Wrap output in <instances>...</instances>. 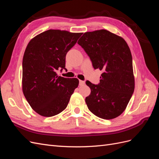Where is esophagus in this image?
<instances>
[{
	"label": "esophagus",
	"mask_w": 159,
	"mask_h": 159,
	"mask_svg": "<svg viewBox=\"0 0 159 159\" xmlns=\"http://www.w3.org/2000/svg\"><path fill=\"white\" fill-rule=\"evenodd\" d=\"M80 85H84L85 84V81H82V80H80Z\"/></svg>",
	"instance_id": "esophagus-1"
}]
</instances>
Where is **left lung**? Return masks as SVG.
<instances>
[{"label":"left lung","instance_id":"left-lung-1","mask_svg":"<svg viewBox=\"0 0 159 159\" xmlns=\"http://www.w3.org/2000/svg\"><path fill=\"white\" fill-rule=\"evenodd\" d=\"M92 61L103 71L98 85L86 81L91 93L85 98L90 111L112 119L126 109L134 89L131 50L123 38L106 30L85 32L78 42Z\"/></svg>","mask_w":159,"mask_h":159}]
</instances>
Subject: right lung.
I'll return each instance as SVG.
<instances>
[{"instance_id":"add662e5","label":"right lung","mask_w":159,"mask_h":159,"mask_svg":"<svg viewBox=\"0 0 159 159\" xmlns=\"http://www.w3.org/2000/svg\"><path fill=\"white\" fill-rule=\"evenodd\" d=\"M82 33L48 30L28 43L22 60V91L32 109L43 117H52L67 107L79 85L77 78L57 75L66 69V56Z\"/></svg>"}]
</instances>
